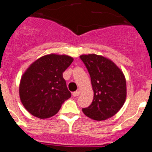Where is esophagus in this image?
<instances>
[{
    "instance_id": "34e87169",
    "label": "esophagus",
    "mask_w": 152,
    "mask_h": 152,
    "mask_svg": "<svg viewBox=\"0 0 152 152\" xmlns=\"http://www.w3.org/2000/svg\"><path fill=\"white\" fill-rule=\"evenodd\" d=\"M79 91H73V93H72V95H73V97H76V96H79Z\"/></svg>"
}]
</instances>
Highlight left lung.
<instances>
[{
    "instance_id": "8db88e82",
    "label": "left lung",
    "mask_w": 152,
    "mask_h": 152,
    "mask_svg": "<svg viewBox=\"0 0 152 152\" xmlns=\"http://www.w3.org/2000/svg\"><path fill=\"white\" fill-rule=\"evenodd\" d=\"M91 77L94 98L83 108L85 115L95 120L110 118L120 110L126 97V79L114 63L97 54L81 55Z\"/></svg>"
}]
</instances>
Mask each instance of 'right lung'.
<instances>
[{"label":"right lung","mask_w":152,"mask_h":152,"mask_svg":"<svg viewBox=\"0 0 152 152\" xmlns=\"http://www.w3.org/2000/svg\"><path fill=\"white\" fill-rule=\"evenodd\" d=\"M73 61L69 56L49 54L37 60L26 71L20 82V96L31 114L40 119L52 117L70 98L63 73Z\"/></svg>","instance_id":"1"}]
</instances>
